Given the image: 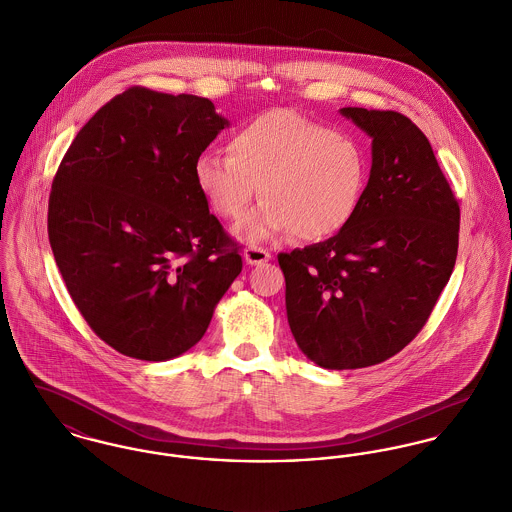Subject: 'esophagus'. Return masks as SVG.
Instances as JSON below:
<instances>
[{
  "label": "esophagus",
  "mask_w": 512,
  "mask_h": 512,
  "mask_svg": "<svg viewBox=\"0 0 512 512\" xmlns=\"http://www.w3.org/2000/svg\"><path fill=\"white\" fill-rule=\"evenodd\" d=\"M270 258H272L270 252H266L264 248H258V246H248V248L244 250V260H246V264H250V266H260V264L268 262Z\"/></svg>",
  "instance_id": "34e87169"
}]
</instances>
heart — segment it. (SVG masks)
Here are the masks:
<instances>
[{"label": "heart", "mask_w": 512, "mask_h": 512, "mask_svg": "<svg viewBox=\"0 0 512 512\" xmlns=\"http://www.w3.org/2000/svg\"><path fill=\"white\" fill-rule=\"evenodd\" d=\"M193 175L222 220L242 219L260 191L266 201L238 226L242 240L260 244L295 232L317 242L355 217L368 161L353 136L290 110H270L230 136L228 155L201 153Z\"/></svg>", "instance_id": "obj_1"}]
</instances>
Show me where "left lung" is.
Here are the masks:
<instances>
[{"label":"left lung","instance_id":"1","mask_svg":"<svg viewBox=\"0 0 512 512\" xmlns=\"http://www.w3.org/2000/svg\"><path fill=\"white\" fill-rule=\"evenodd\" d=\"M372 140L351 222L280 254L293 339L315 365L372 366L426 325L455 266L459 205L424 132L392 110L341 108Z\"/></svg>","mask_w":512,"mask_h":512}]
</instances>
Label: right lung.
Returning a JSON list of instances; mask_svg holds the SVG:
<instances>
[{"label":"right lung","instance_id":"right-lung-1","mask_svg":"<svg viewBox=\"0 0 512 512\" xmlns=\"http://www.w3.org/2000/svg\"><path fill=\"white\" fill-rule=\"evenodd\" d=\"M228 126L209 98L134 86L84 124L59 165L55 262L90 329L126 357L159 363L195 347L242 270L193 175Z\"/></svg>","mask_w":512,"mask_h":512}]
</instances>
